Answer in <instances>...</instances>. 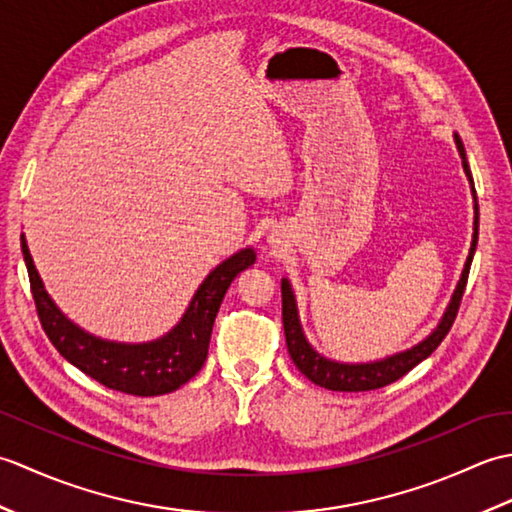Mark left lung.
<instances>
[{
    "label": "left lung",
    "mask_w": 512,
    "mask_h": 512,
    "mask_svg": "<svg viewBox=\"0 0 512 512\" xmlns=\"http://www.w3.org/2000/svg\"><path fill=\"white\" fill-rule=\"evenodd\" d=\"M453 138H455V145H458L462 167H464V173H466V178H469L471 191H473V202H475L473 204V209H475L473 242H471L469 257H466V264L462 268L458 286H455L453 295H451L449 306H447V310H444L440 323L436 325V330H433L427 339H422L420 343L409 347V350H405V352L391 354L387 358H380V361H372V363L332 361V358L323 356L314 350L310 341L306 339V332H303L301 321H299L295 292H292V286L286 277L281 279V317H284L288 354L292 358V363L297 365L299 372L308 380H312L314 385L332 389V391H369V389L385 387L389 383H394V380L405 376L407 372H411V369L418 363H422L424 358L431 356L433 350H436V347L442 343L444 336L449 334L455 317H458V308H460V301H462L464 288H466V279H469V270H471V262L475 255L477 233H480V206H477L475 184H473L469 162H466V151H464L460 136L455 134Z\"/></svg>",
    "instance_id": "left-lung-1"
}]
</instances>
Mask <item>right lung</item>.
<instances>
[{"label":"right lung","mask_w":512,"mask_h":512,"mask_svg":"<svg viewBox=\"0 0 512 512\" xmlns=\"http://www.w3.org/2000/svg\"><path fill=\"white\" fill-rule=\"evenodd\" d=\"M21 253H24L41 328L57 352L96 383L132 396L169 394L200 372L209 354L217 310L228 286L257 259L255 250L248 246L213 268L195 290L182 319L165 336L147 343H118L85 332L57 308L32 262L24 235H21Z\"/></svg>","instance_id":"1"}]
</instances>
